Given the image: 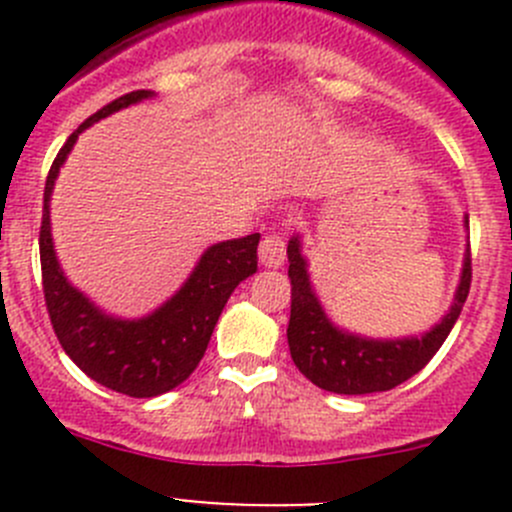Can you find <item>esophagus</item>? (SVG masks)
Segmentation results:
<instances>
[{"label": "esophagus", "instance_id": "obj_1", "mask_svg": "<svg viewBox=\"0 0 512 512\" xmlns=\"http://www.w3.org/2000/svg\"><path fill=\"white\" fill-rule=\"evenodd\" d=\"M285 255V237L277 235V232L275 235H267L265 240L260 242V262L265 267H282L285 265Z\"/></svg>", "mask_w": 512, "mask_h": 512}]
</instances>
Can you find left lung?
Instances as JSON below:
<instances>
[{
    "mask_svg": "<svg viewBox=\"0 0 512 512\" xmlns=\"http://www.w3.org/2000/svg\"><path fill=\"white\" fill-rule=\"evenodd\" d=\"M287 260L289 280H292L287 342L292 361L314 386L347 396L389 391L418 374L441 349L456 319L461 317L473 277L471 245H468L451 309L436 327H431V332L404 339H369L339 329L327 317L309 282L299 235L289 240Z\"/></svg>",
    "mask_w": 512,
    "mask_h": 512,
    "instance_id": "obj_1",
    "label": "left lung"
}]
</instances>
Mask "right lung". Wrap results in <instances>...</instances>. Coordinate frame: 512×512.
Here are the masks:
<instances>
[{
    "label": "right lung",
    "mask_w": 512,
    "mask_h": 512,
    "mask_svg": "<svg viewBox=\"0 0 512 512\" xmlns=\"http://www.w3.org/2000/svg\"><path fill=\"white\" fill-rule=\"evenodd\" d=\"M151 96L153 91H131L103 106L71 133L46 175L39 230L41 285L56 339L86 376L133 399L165 394L193 374L230 294L242 280L257 272L260 242V232H255L208 247L185 285L168 302L160 304L156 312L141 319L111 317L101 312L84 292L69 285L51 242L49 200L56 175L81 131Z\"/></svg>",
    "instance_id": "obj_1"
}]
</instances>
